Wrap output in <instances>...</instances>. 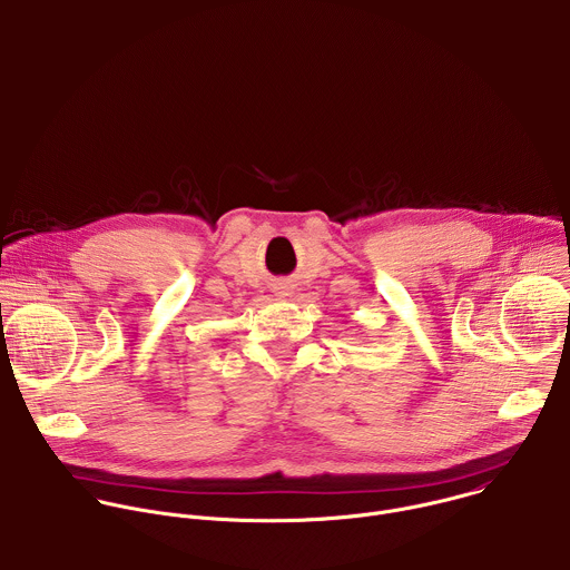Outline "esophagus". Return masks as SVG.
<instances>
[{
  "label": "esophagus",
  "mask_w": 570,
  "mask_h": 570,
  "mask_svg": "<svg viewBox=\"0 0 570 570\" xmlns=\"http://www.w3.org/2000/svg\"><path fill=\"white\" fill-rule=\"evenodd\" d=\"M275 291H277V295H288V288H286V286H282V284H279Z\"/></svg>",
  "instance_id": "1"
}]
</instances>
